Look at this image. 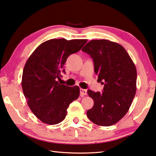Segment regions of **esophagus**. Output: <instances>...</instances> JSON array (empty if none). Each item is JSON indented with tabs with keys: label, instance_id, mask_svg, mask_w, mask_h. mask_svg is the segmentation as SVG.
Segmentation results:
<instances>
[{
	"label": "esophagus",
	"instance_id": "obj_1",
	"mask_svg": "<svg viewBox=\"0 0 156 156\" xmlns=\"http://www.w3.org/2000/svg\"><path fill=\"white\" fill-rule=\"evenodd\" d=\"M80 95L81 96H84L86 95L87 94V91L86 89H80Z\"/></svg>",
	"mask_w": 156,
	"mask_h": 156
}]
</instances>
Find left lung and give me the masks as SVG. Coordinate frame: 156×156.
Wrapping results in <instances>:
<instances>
[{
  "mask_svg": "<svg viewBox=\"0 0 156 156\" xmlns=\"http://www.w3.org/2000/svg\"><path fill=\"white\" fill-rule=\"evenodd\" d=\"M82 50L93 58L98 82L104 84L102 92L87 90L94 101L87 117L96 125H114L126 115L135 96V65L121 45L106 39L90 40Z\"/></svg>",
  "mask_w": 156,
  "mask_h": 156,
  "instance_id": "1",
  "label": "left lung"
}]
</instances>
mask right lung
Returning a JSON list of instances; mask_svg holds the SVG:
<instances>
[{
	"instance_id": "add662e5",
	"label": "right lung",
	"mask_w": 156,
	"mask_h": 156,
	"mask_svg": "<svg viewBox=\"0 0 156 156\" xmlns=\"http://www.w3.org/2000/svg\"><path fill=\"white\" fill-rule=\"evenodd\" d=\"M87 39H52L37 48L25 64L22 87L31 111L49 125L63 121L67 109L80 95L78 86L61 84L64 64L72 54L80 50Z\"/></svg>"
}]
</instances>
